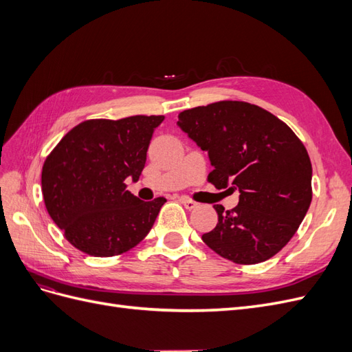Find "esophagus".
Listing matches in <instances>:
<instances>
[{
  "label": "esophagus",
  "mask_w": 352,
  "mask_h": 352,
  "mask_svg": "<svg viewBox=\"0 0 352 352\" xmlns=\"http://www.w3.org/2000/svg\"><path fill=\"white\" fill-rule=\"evenodd\" d=\"M179 201H180V204H184V206H185V208H186V210H194V208L198 206L195 201L189 199V198H186V197H180V198H179Z\"/></svg>",
  "instance_id": "obj_1"
}]
</instances>
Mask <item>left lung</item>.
Segmentation results:
<instances>
[{
	"label": "left lung",
	"mask_w": 352,
	"mask_h": 352,
	"mask_svg": "<svg viewBox=\"0 0 352 352\" xmlns=\"http://www.w3.org/2000/svg\"><path fill=\"white\" fill-rule=\"evenodd\" d=\"M179 127L207 151L214 170L208 182L239 189L229 211L202 235L220 257L236 264L272 258L292 239L313 198L311 162L285 122L258 105L217 101L179 113Z\"/></svg>",
	"instance_id": "1"
}]
</instances>
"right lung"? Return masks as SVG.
<instances>
[{
    "label": "right lung",
    "mask_w": 352,
    "mask_h": 352,
    "mask_svg": "<svg viewBox=\"0 0 352 352\" xmlns=\"http://www.w3.org/2000/svg\"><path fill=\"white\" fill-rule=\"evenodd\" d=\"M164 116L91 119L61 138L42 166V195L65 238L92 257H114L151 230L158 197L141 201L124 180L140 179L155 127Z\"/></svg>",
    "instance_id": "add662e5"
}]
</instances>
